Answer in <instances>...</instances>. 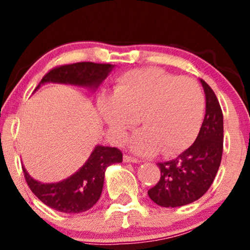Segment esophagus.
<instances>
[{"mask_svg": "<svg viewBox=\"0 0 250 250\" xmlns=\"http://www.w3.org/2000/svg\"><path fill=\"white\" fill-rule=\"evenodd\" d=\"M123 161H125V163H139L140 162L138 158L132 157V156H129V155H123Z\"/></svg>", "mask_w": 250, "mask_h": 250, "instance_id": "34e87169", "label": "esophagus"}]
</instances>
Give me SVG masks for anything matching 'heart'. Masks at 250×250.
Wrapping results in <instances>:
<instances>
[{"mask_svg":"<svg viewBox=\"0 0 250 250\" xmlns=\"http://www.w3.org/2000/svg\"><path fill=\"white\" fill-rule=\"evenodd\" d=\"M100 115L117 143L139 122L129 148L139 155L173 156L190 145L204 115V95L196 81L157 67L133 70L118 80L115 94H103Z\"/></svg>","mask_w":250,"mask_h":250,"instance_id":"heart-1","label":"heart"}]
</instances>
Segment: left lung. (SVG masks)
Returning a JSON list of instances; mask_svg holds the SVG:
<instances>
[{
    "mask_svg": "<svg viewBox=\"0 0 250 250\" xmlns=\"http://www.w3.org/2000/svg\"><path fill=\"white\" fill-rule=\"evenodd\" d=\"M206 94V115L195 143L178 157L158 162L161 179L148 197L166 208L186 206L201 198L214 181L223 156L224 120L213 89L200 80Z\"/></svg>",
    "mask_w": 250,
    "mask_h": 250,
    "instance_id": "obj_1",
    "label": "left lung"
}]
</instances>
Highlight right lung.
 Returning a JSON list of instances; mask_svg holds the SVG:
<instances>
[{
    "instance_id": "add662e5",
    "label": "right lung",
    "mask_w": 250,
    "mask_h": 250,
    "mask_svg": "<svg viewBox=\"0 0 250 250\" xmlns=\"http://www.w3.org/2000/svg\"><path fill=\"white\" fill-rule=\"evenodd\" d=\"M115 65L76 62L57 67L41 80L37 88L46 83H60L88 88L95 92ZM122 162V152L116 147L97 145L84 165L69 178L58 183H41L32 178L22 166L25 179L34 195L49 208L67 214L83 213L99 201L106 168Z\"/></svg>"
}]
</instances>
